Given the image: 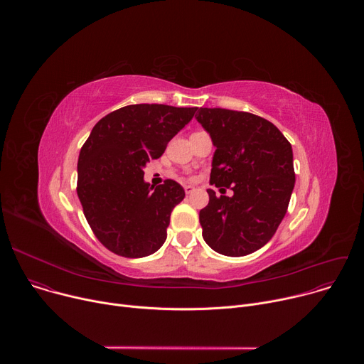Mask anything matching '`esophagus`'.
Wrapping results in <instances>:
<instances>
[{
    "label": "esophagus",
    "mask_w": 364,
    "mask_h": 364,
    "mask_svg": "<svg viewBox=\"0 0 364 364\" xmlns=\"http://www.w3.org/2000/svg\"><path fill=\"white\" fill-rule=\"evenodd\" d=\"M194 187L193 186H184V191H186V194H191V193H194Z\"/></svg>",
    "instance_id": "esophagus-1"
}]
</instances>
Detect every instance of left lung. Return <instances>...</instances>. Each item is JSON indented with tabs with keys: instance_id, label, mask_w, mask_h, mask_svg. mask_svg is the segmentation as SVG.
I'll return each mask as SVG.
<instances>
[{
	"instance_id": "1",
	"label": "left lung",
	"mask_w": 364,
	"mask_h": 364,
	"mask_svg": "<svg viewBox=\"0 0 364 364\" xmlns=\"http://www.w3.org/2000/svg\"><path fill=\"white\" fill-rule=\"evenodd\" d=\"M196 119L216 146L210 184L233 196L200 210L203 239L226 256H245L267 245L287 215L295 184L292 148L265 118L223 108H200Z\"/></svg>"
}]
</instances>
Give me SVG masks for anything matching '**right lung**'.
<instances>
[{
  "label": "right lung",
  "mask_w": 364,
  "mask_h": 364,
  "mask_svg": "<svg viewBox=\"0 0 364 364\" xmlns=\"http://www.w3.org/2000/svg\"><path fill=\"white\" fill-rule=\"evenodd\" d=\"M196 111L138 103L93 127L79 154L76 191L92 232L111 252L142 257L166 242L171 212L186 193L174 180L152 191L142 168L161 157Z\"/></svg>",
  "instance_id": "obj_1"
}]
</instances>
